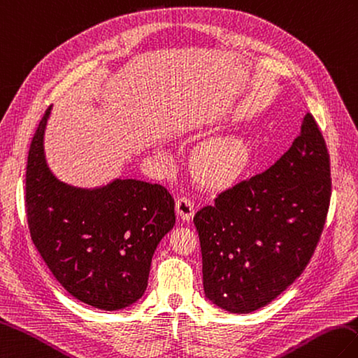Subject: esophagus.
I'll return each instance as SVG.
<instances>
[{
    "instance_id": "1",
    "label": "esophagus",
    "mask_w": 358,
    "mask_h": 358,
    "mask_svg": "<svg viewBox=\"0 0 358 358\" xmlns=\"http://www.w3.org/2000/svg\"><path fill=\"white\" fill-rule=\"evenodd\" d=\"M176 213L182 220H192L194 216V203L187 196H182L176 201Z\"/></svg>"
}]
</instances>
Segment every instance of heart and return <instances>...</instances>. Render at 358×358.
<instances>
[{"mask_svg":"<svg viewBox=\"0 0 358 358\" xmlns=\"http://www.w3.org/2000/svg\"><path fill=\"white\" fill-rule=\"evenodd\" d=\"M251 161V142L242 134H228L197 147L192 156V170L202 185L225 188L243 176Z\"/></svg>","mask_w":358,"mask_h":358,"instance_id":"heart-1","label":"heart"}]
</instances>
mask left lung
Instances as JSON below:
<instances>
[{"label":"left lung","instance_id":"1","mask_svg":"<svg viewBox=\"0 0 358 358\" xmlns=\"http://www.w3.org/2000/svg\"><path fill=\"white\" fill-rule=\"evenodd\" d=\"M331 199L329 155L311 113L271 169L217 194L193 219L205 297L234 314L264 308L303 273Z\"/></svg>","mask_w":358,"mask_h":358}]
</instances>
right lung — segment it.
<instances>
[{"label": "right lung", "mask_w": 358, "mask_h": 358, "mask_svg": "<svg viewBox=\"0 0 358 358\" xmlns=\"http://www.w3.org/2000/svg\"><path fill=\"white\" fill-rule=\"evenodd\" d=\"M52 106L31 139L26 210L31 241L62 288L104 311L144 296L156 246L176 222L174 199L159 184L115 179L98 188L61 182L44 155Z\"/></svg>", "instance_id": "1"}]
</instances>
